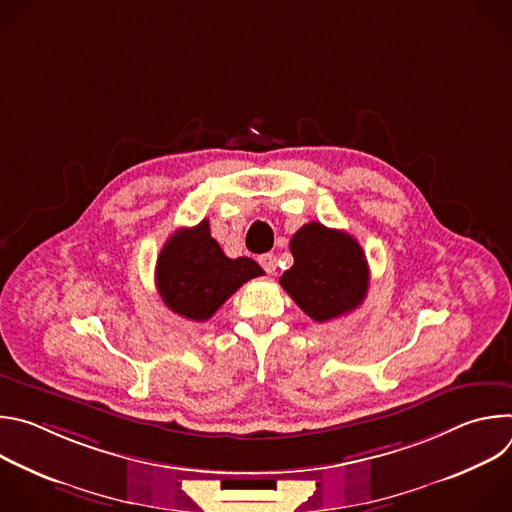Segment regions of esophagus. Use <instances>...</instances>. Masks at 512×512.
Masks as SVG:
<instances>
[{
    "instance_id": "obj_1",
    "label": "esophagus",
    "mask_w": 512,
    "mask_h": 512,
    "mask_svg": "<svg viewBox=\"0 0 512 512\" xmlns=\"http://www.w3.org/2000/svg\"><path fill=\"white\" fill-rule=\"evenodd\" d=\"M275 263H277V259H275L273 253H263V255H259V265H261L267 273H273V271H275Z\"/></svg>"
}]
</instances>
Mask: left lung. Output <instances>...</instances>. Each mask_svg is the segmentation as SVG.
Masks as SVG:
<instances>
[{"label":"left lung","instance_id":"1","mask_svg":"<svg viewBox=\"0 0 512 512\" xmlns=\"http://www.w3.org/2000/svg\"><path fill=\"white\" fill-rule=\"evenodd\" d=\"M289 249L294 265L279 283L312 320H334L367 298L369 263L348 233L308 223L291 237Z\"/></svg>","mask_w":512,"mask_h":512}]
</instances>
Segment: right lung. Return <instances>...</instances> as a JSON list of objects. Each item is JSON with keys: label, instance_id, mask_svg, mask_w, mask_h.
Segmentation results:
<instances>
[{"label": "right lung", "instance_id": "obj_1", "mask_svg": "<svg viewBox=\"0 0 512 512\" xmlns=\"http://www.w3.org/2000/svg\"><path fill=\"white\" fill-rule=\"evenodd\" d=\"M263 269L249 257L229 259L210 237L204 218L192 229L176 231L160 251L156 287L164 304L178 316L206 322L235 291Z\"/></svg>", "mask_w": 512, "mask_h": 512}]
</instances>
